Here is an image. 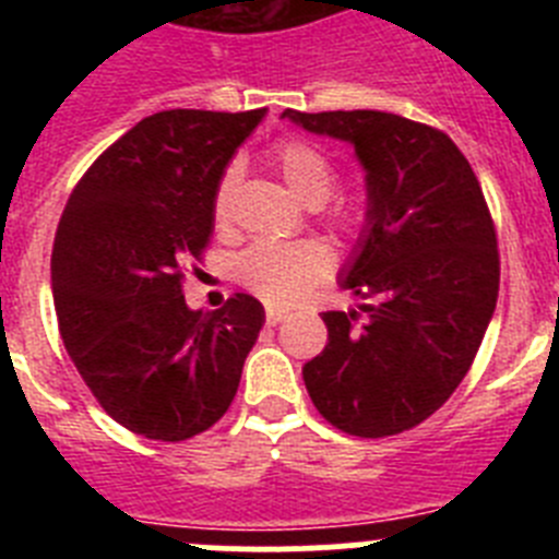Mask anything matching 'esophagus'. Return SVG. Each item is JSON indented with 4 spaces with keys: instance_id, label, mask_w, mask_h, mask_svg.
<instances>
[{
    "instance_id": "esophagus-1",
    "label": "esophagus",
    "mask_w": 559,
    "mask_h": 559,
    "mask_svg": "<svg viewBox=\"0 0 559 559\" xmlns=\"http://www.w3.org/2000/svg\"><path fill=\"white\" fill-rule=\"evenodd\" d=\"M285 319H288V313H285V310H280V308L265 310V322H269L271 328H274V324H280V322H285Z\"/></svg>"
}]
</instances>
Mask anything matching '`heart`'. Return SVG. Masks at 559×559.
I'll return each instance as SVG.
<instances>
[{
	"label": "heart",
	"mask_w": 559,
	"mask_h": 559,
	"mask_svg": "<svg viewBox=\"0 0 559 559\" xmlns=\"http://www.w3.org/2000/svg\"><path fill=\"white\" fill-rule=\"evenodd\" d=\"M271 162L290 190L308 204H324L335 190L338 170L328 153L313 142L299 136L280 140L271 151ZM235 190L237 170L226 167L212 195V218L218 226L229 224ZM324 218L341 235L358 237L369 224V204L358 195H338L328 202ZM330 249L319 240H257L237 254L235 276L265 302L294 305L316 283H322L330 274Z\"/></svg>",
	"instance_id": "1"
}]
</instances>
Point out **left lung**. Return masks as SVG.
<instances>
[{
  "label": "left lung",
  "instance_id": "1",
  "mask_svg": "<svg viewBox=\"0 0 559 559\" xmlns=\"http://www.w3.org/2000/svg\"><path fill=\"white\" fill-rule=\"evenodd\" d=\"M353 142L369 224L341 285L369 299L322 313L328 347L302 369L330 426L364 439L419 426L456 392L492 319L501 280L490 206L445 131L386 111H285Z\"/></svg>",
  "mask_w": 559,
  "mask_h": 559
}]
</instances>
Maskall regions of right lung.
<instances>
[{"mask_svg": "<svg viewBox=\"0 0 559 559\" xmlns=\"http://www.w3.org/2000/svg\"><path fill=\"white\" fill-rule=\"evenodd\" d=\"M265 108H170L122 133L69 195L52 243L63 347L103 412L159 442H185L231 406L263 305L235 294L190 310L187 260L210 246L212 195Z\"/></svg>", "mask_w": 559, "mask_h": 559, "instance_id": "right-lung-1", "label": "right lung"}]
</instances>
